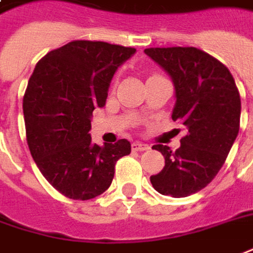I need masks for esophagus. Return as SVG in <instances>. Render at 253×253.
<instances>
[{
  "mask_svg": "<svg viewBox=\"0 0 253 253\" xmlns=\"http://www.w3.org/2000/svg\"><path fill=\"white\" fill-rule=\"evenodd\" d=\"M132 149L135 151H146V150H150V146L146 143H142V142H135L132 144Z\"/></svg>",
  "mask_w": 253,
  "mask_h": 253,
  "instance_id": "1",
  "label": "esophagus"
}]
</instances>
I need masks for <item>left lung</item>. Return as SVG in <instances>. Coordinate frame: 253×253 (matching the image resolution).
Returning a JSON list of instances; mask_svg holds the SVG:
<instances>
[{
	"instance_id": "obj_1",
	"label": "left lung",
	"mask_w": 253,
	"mask_h": 253,
	"mask_svg": "<svg viewBox=\"0 0 253 253\" xmlns=\"http://www.w3.org/2000/svg\"><path fill=\"white\" fill-rule=\"evenodd\" d=\"M144 53L170 77L176 97L172 120L187 130L175 151L153 146L165 167L150 182L163 196H191L212 182L236 142L241 116L236 81L224 64L193 46L149 48Z\"/></svg>"
}]
</instances>
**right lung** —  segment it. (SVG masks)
<instances>
[{"instance_id":"right-lung-1","label":"right lung","mask_w":253,"mask_h":253,"mask_svg":"<svg viewBox=\"0 0 253 253\" xmlns=\"http://www.w3.org/2000/svg\"><path fill=\"white\" fill-rule=\"evenodd\" d=\"M135 48L73 41L37 63L23 97L27 143L38 169L63 196L90 200L109 189L130 143H92V111L103 107L110 83Z\"/></svg>"}]
</instances>
